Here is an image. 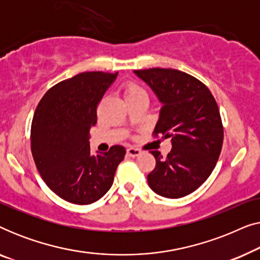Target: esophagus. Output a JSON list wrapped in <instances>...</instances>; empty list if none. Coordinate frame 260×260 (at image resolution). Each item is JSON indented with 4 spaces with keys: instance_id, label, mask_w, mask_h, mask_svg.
<instances>
[{
    "instance_id": "esophagus-1",
    "label": "esophagus",
    "mask_w": 260,
    "mask_h": 260,
    "mask_svg": "<svg viewBox=\"0 0 260 260\" xmlns=\"http://www.w3.org/2000/svg\"><path fill=\"white\" fill-rule=\"evenodd\" d=\"M126 152H127V155L131 156V157H136V156L141 155V150H140V149L133 148V147L127 148V149H126Z\"/></svg>"
}]
</instances>
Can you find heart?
Here are the masks:
<instances>
[{
    "label": "heart",
    "instance_id": "1",
    "mask_svg": "<svg viewBox=\"0 0 260 260\" xmlns=\"http://www.w3.org/2000/svg\"><path fill=\"white\" fill-rule=\"evenodd\" d=\"M124 98L126 99H130V98H134L136 97V95H140V94H145V92L143 88H142L141 86H138L137 84L135 83H129L126 84V86L124 87Z\"/></svg>",
    "mask_w": 260,
    "mask_h": 260
}]
</instances>
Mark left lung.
I'll list each match as a JSON object with an SVG mask.
<instances>
[{"instance_id": "obj_1", "label": "left lung", "mask_w": 260, "mask_h": 260, "mask_svg": "<svg viewBox=\"0 0 260 260\" xmlns=\"http://www.w3.org/2000/svg\"><path fill=\"white\" fill-rule=\"evenodd\" d=\"M162 103L155 136L172 138L167 157L151 151L155 169L148 175L156 194L179 199L197 190L215 168L223 126L211 91L190 74L172 69L134 71Z\"/></svg>"}]
</instances>
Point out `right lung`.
Here are the masks:
<instances>
[{
  "label": "right lung",
  "instance_id": "add662e5",
  "mask_svg": "<svg viewBox=\"0 0 260 260\" xmlns=\"http://www.w3.org/2000/svg\"><path fill=\"white\" fill-rule=\"evenodd\" d=\"M118 73L84 72L46 92L34 112L30 148L49 189L76 205L97 201L111 188L125 149L113 145L91 155L90 129L97 106Z\"/></svg>",
  "mask_w": 260,
  "mask_h": 260
}]
</instances>
